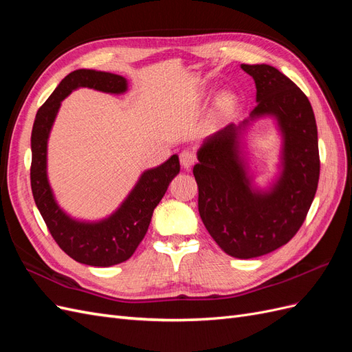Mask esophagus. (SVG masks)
I'll use <instances>...</instances> for the list:
<instances>
[{
    "label": "esophagus",
    "instance_id": "obj_1",
    "mask_svg": "<svg viewBox=\"0 0 352 352\" xmlns=\"http://www.w3.org/2000/svg\"><path fill=\"white\" fill-rule=\"evenodd\" d=\"M180 164H182V167L184 168H189V167H192V164L197 162V157H195V154L192 153V151H188V150H185V151H182L180 153Z\"/></svg>",
    "mask_w": 352,
    "mask_h": 352
}]
</instances>
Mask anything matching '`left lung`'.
Masks as SVG:
<instances>
[{"label": "left lung", "mask_w": 352, "mask_h": 352, "mask_svg": "<svg viewBox=\"0 0 352 352\" xmlns=\"http://www.w3.org/2000/svg\"><path fill=\"white\" fill-rule=\"evenodd\" d=\"M257 88L248 119L229 123L198 150L194 176L198 211L211 238L235 258H254L289 242L314 199L320 158L317 124L305 94L269 65H241ZM273 116L283 135L281 172L269 190L252 185L241 154V132L255 118Z\"/></svg>", "instance_id": "obj_1"}]
</instances>
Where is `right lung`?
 Masks as SVG:
<instances>
[{"label":"right lung","instance_id":"right-lung-1","mask_svg":"<svg viewBox=\"0 0 352 352\" xmlns=\"http://www.w3.org/2000/svg\"><path fill=\"white\" fill-rule=\"evenodd\" d=\"M78 88L123 94L127 91V80L120 74L79 69L60 82L35 117L30 138V186L35 204L58 247L78 263L110 267L132 257L150 226L154 208L179 173L180 164L175 154L162 166L145 170L122 206L107 219L80 221L66 214L57 204L48 182L47 146L61 101Z\"/></svg>","mask_w":352,"mask_h":352}]
</instances>
